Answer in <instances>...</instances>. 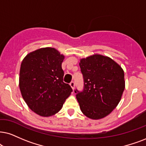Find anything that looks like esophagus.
<instances>
[{"mask_svg": "<svg viewBox=\"0 0 146 146\" xmlns=\"http://www.w3.org/2000/svg\"><path fill=\"white\" fill-rule=\"evenodd\" d=\"M70 86H71V87L72 88V89L74 90V88H75V82H71V83H70Z\"/></svg>", "mask_w": 146, "mask_h": 146, "instance_id": "obj_1", "label": "esophagus"}]
</instances>
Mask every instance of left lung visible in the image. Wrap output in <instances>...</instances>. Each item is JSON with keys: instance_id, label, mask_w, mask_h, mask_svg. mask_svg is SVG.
I'll use <instances>...</instances> for the list:
<instances>
[{"instance_id": "8db88e82", "label": "left lung", "mask_w": 146, "mask_h": 146, "mask_svg": "<svg viewBox=\"0 0 146 146\" xmlns=\"http://www.w3.org/2000/svg\"><path fill=\"white\" fill-rule=\"evenodd\" d=\"M84 86L75 90L81 110L87 117L100 119L109 114L125 90L124 71L109 57L94 54L79 62Z\"/></svg>"}]
</instances>
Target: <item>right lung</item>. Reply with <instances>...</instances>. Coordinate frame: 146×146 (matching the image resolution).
Instances as JSON below:
<instances>
[{"instance_id":"add662e5","label":"right lung","mask_w":146,"mask_h":146,"mask_svg":"<svg viewBox=\"0 0 146 146\" xmlns=\"http://www.w3.org/2000/svg\"><path fill=\"white\" fill-rule=\"evenodd\" d=\"M64 58L56 49L44 48L30 52L21 62L19 88L22 97L32 111L42 117L57 113L73 91L63 82Z\"/></svg>"}]
</instances>
